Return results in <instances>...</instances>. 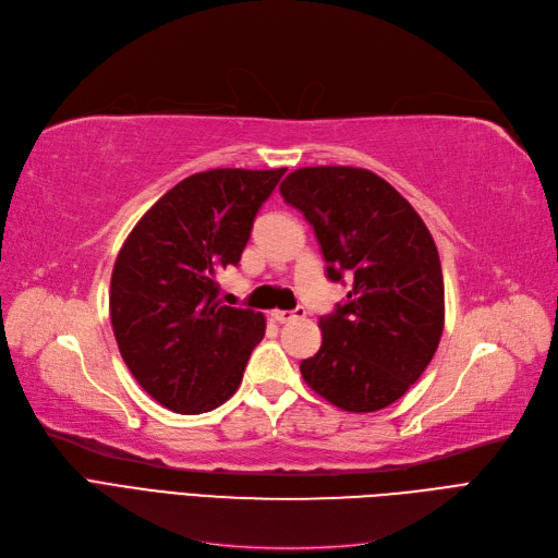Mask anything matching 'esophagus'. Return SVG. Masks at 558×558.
<instances>
[{
  "label": "esophagus",
  "instance_id": "obj_1",
  "mask_svg": "<svg viewBox=\"0 0 558 558\" xmlns=\"http://www.w3.org/2000/svg\"><path fill=\"white\" fill-rule=\"evenodd\" d=\"M306 312L302 310V306H298V310H275L272 312V318L277 320V323H288V320H293V318H300V316H304Z\"/></svg>",
  "mask_w": 558,
  "mask_h": 558
}]
</instances>
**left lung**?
Wrapping results in <instances>:
<instances>
[{
    "instance_id": "8db88e82",
    "label": "left lung",
    "mask_w": 558,
    "mask_h": 558,
    "mask_svg": "<svg viewBox=\"0 0 558 558\" xmlns=\"http://www.w3.org/2000/svg\"><path fill=\"white\" fill-rule=\"evenodd\" d=\"M279 191L314 226L330 281H353L345 302L320 316V349L300 362L302 378L343 411L390 407L427 369L444 335L432 233L392 184L364 168H300Z\"/></svg>"
}]
</instances>
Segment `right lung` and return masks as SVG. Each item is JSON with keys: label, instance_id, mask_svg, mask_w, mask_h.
I'll list each match as a JSON object with an SVG mask.
<instances>
[{"label": "right lung", "instance_id": "add662e5", "mask_svg": "<svg viewBox=\"0 0 558 558\" xmlns=\"http://www.w3.org/2000/svg\"><path fill=\"white\" fill-rule=\"evenodd\" d=\"M286 168H215L172 186L124 240L110 279V320L141 388L161 407L207 413L235 395L265 316L219 302L260 205Z\"/></svg>", "mask_w": 558, "mask_h": 558}]
</instances>
